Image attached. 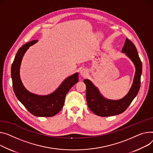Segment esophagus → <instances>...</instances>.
Masks as SVG:
<instances>
[{"mask_svg": "<svg viewBox=\"0 0 153 153\" xmlns=\"http://www.w3.org/2000/svg\"><path fill=\"white\" fill-rule=\"evenodd\" d=\"M88 73V71L86 69H81L80 72V74L81 76H82L84 77H85L87 76Z\"/></svg>", "mask_w": 153, "mask_h": 153, "instance_id": "esophagus-1", "label": "esophagus"}]
</instances>
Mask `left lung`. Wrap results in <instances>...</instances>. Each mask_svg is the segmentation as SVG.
<instances>
[{
    "label": "left lung",
    "instance_id": "8db88e82",
    "mask_svg": "<svg viewBox=\"0 0 153 153\" xmlns=\"http://www.w3.org/2000/svg\"><path fill=\"white\" fill-rule=\"evenodd\" d=\"M122 52L128 56L135 67V73L132 85L128 94L123 98L113 100L105 98L98 88L88 79H84L86 85V98L89 109L101 117L120 114L124 112L138 93L142 73V63L135 45L126 39Z\"/></svg>",
    "mask_w": 153,
    "mask_h": 153
}]
</instances>
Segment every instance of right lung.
<instances>
[{
	"instance_id": "right-lung-1",
	"label": "right lung",
	"mask_w": 153,
	"mask_h": 153,
	"mask_svg": "<svg viewBox=\"0 0 153 153\" xmlns=\"http://www.w3.org/2000/svg\"><path fill=\"white\" fill-rule=\"evenodd\" d=\"M38 41L33 40L19 48L12 65L11 76L13 88L18 100L30 113L37 117H52L56 115L64 106L67 93L79 82V74L76 73L65 79L52 94L39 95L30 92L23 85L19 71L22 61L29 47Z\"/></svg>"
}]
</instances>
